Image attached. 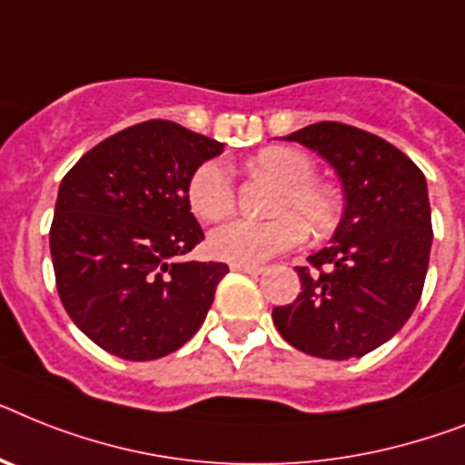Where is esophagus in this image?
I'll use <instances>...</instances> for the list:
<instances>
[{"mask_svg": "<svg viewBox=\"0 0 465 465\" xmlns=\"http://www.w3.org/2000/svg\"><path fill=\"white\" fill-rule=\"evenodd\" d=\"M232 271H240V273H249V275H259L263 273V266H249V263H230Z\"/></svg>", "mask_w": 465, "mask_h": 465, "instance_id": "34e87169", "label": "esophagus"}]
</instances>
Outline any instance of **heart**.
Wrapping results in <instances>:
<instances>
[{
  "label": "heart",
  "mask_w": 465,
  "mask_h": 465,
  "mask_svg": "<svg viewBox=\"0 0 465 465\" xmlns=\"http://www.w3.org/2000/svg\"><path fill=\"white\" fill-rule=\"evenodd\" d=\"M252 173L273 178L278 190L268 211L278 213L266 221L235 218L218 225L209 235L211 254L232 263H263L271 256L297 247L304 232L325 237L340 223L342 202L335 187L316 178V161L304 149L266 147L249 159ZM237 187L232 168L221 159H209L194 168L187 183V204L202 221H221L235 209Z\"/></svg>",
  "instance_id": "b5f03b06"
}]
</instances>
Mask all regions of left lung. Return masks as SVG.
Masks as SVG:
<instances>
[{"label":"left lung","mask_w":465,"mask_h":465,"mask_svg":"<svg viewBox=\"0 0 465 465\" xmlns=\"http://www.w3.org/2000/svg\"><path fill=\"white\" fill-rule=\"evenodd\" d=\"M287 140L332 163L344 187V216L332 244L297 266L302 292L275 306L287 342L318 359H359L411 318L430 261L432 221L423 171L382 137L321 121Z\"/></svg>","instance_id":"obj_1"}]
</instances>
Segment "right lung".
I'll list each match as a JSON object with an SVG mask.
<instances>
[{
  "label": "right lung",
  "mask_w": 465,
  "mask_h": 465,
  "mask_svg": "<svg viewBox=\"0 0 465 465\" xmlns=\"http://www.w3.org/2000/svg\"><path fill=\"white\" fill-rule=\"evenodd\" d=\"M221 152L154 118L99 142L61 180L49 230L56 290L104 351L152 361L204 323L228 266L178 256L204 240L187 204L190 175Z\"/></svg>",
  "instance_id": "1"
}]
</instances>
